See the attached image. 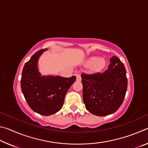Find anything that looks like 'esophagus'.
Returning <instances> with one entry per match:
<instances>
[{"label": "esophagus", "mask_w": 148, "mask_h": 148, "mask_svg": "<svg viewBox=\"0 0 148 148\" xmlns=\"http://www.w3.org/2000/svg\"><path fill=\"white\" fill-rule=\"evenodd\" d=\"M76 80L77 82H80L82 80V77L81 74H76Z\"/></svg>", "instance_id": "esophagus-1"}]
</instances>
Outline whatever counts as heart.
<instances>
[{
    "label": "heart",
    "instance_id": "b5f03b06",
    "mask_svg": "<svg viewBox=\"0 0 148 148\" xmlns=\"http://www.w3.org/2000/svg\"><path fill=\"white\" fill-rule=\"evenodd\" d=\"M88 66H91L94 71L98 72L101 71L106 65V61L102 58H97L96 57H92L87 61Z\"/></svg>",
    "mask_w": 148,
    "mask_h": 148
}]
</instances>
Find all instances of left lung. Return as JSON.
I'll return each mask as SVG.
<instances>
[{"instance_id":"left-lung-1","label":"left lung","mask_w":148,"mask_h":148,"mask_svg":"<svg viewBox=\"0 0 148 148\" xmlns=\"http://www.w3.org/2000/svg\"><path fill=\"white\" fill-rule=\"evenodd\" d=\"M83 100L86 109L95 116L116 112L121 106L127 89L126 70L118 57L110 59L104 72L82 74Z\"/></svg>"}]
</instances>
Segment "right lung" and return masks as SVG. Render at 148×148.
Returning a JSON list of instances; mask_svg holds the SVG:
<instances>
[{
	"label": "right lung",
	"instance_id": "right-lung-1",
	"mask_svg": "<svg viewBox=\"0 0 148 148\" xmlns=\"http://www.w3.org/2000/svg\"><path fill=\"white\" fill-rule=\"evenodd\" d=\"M46 50L42 49L36 51L25 64L21 87L27 104L34 112L43 116H50L61 109L65 95L76 77L40 76L37 62L40 55Z\"/></svg>",
	"mask_w": 148,
	"mask_h": 148
}]
</instances>
